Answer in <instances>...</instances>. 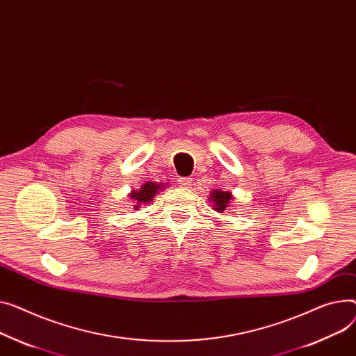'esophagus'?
Returning a JSON list of instances; mask_svg holds the SVG:
<instances>
[{
  "label": "esophagus",
  "mask_w": 356,
  "mask_h": 356,
  "mask_svg": "<svg viewBox=\"0 0 356 356\" xmlns=\"http://www.w3.org/2000/svg\"><path fill=\"white\" fill-rule=\"evenodd\" d=\"M179 184H181L184 187H188V186L192 184V179L191 177H180L179 179Z\"/></svg>",
  "instance_id": "obj_1"
}]
</instances>
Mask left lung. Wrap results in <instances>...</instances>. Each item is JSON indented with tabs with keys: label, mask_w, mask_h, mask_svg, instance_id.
<instances>
[{
	"label": "left lung",
	"mask_w": 356,
	"mask_h": 356,
	"mask_svg": "<svg viewBox=\"0 0 356 356\" xmlns=\"http://www.w3.org/2000/svg\"><path fill=\"white\" fill-rule=\"evenodd\" d=\"M232 199V193L230 192H223L216 188L210 193V200L213 202V209L219 213H223V210H226V207L229 206Z\"/></svg>",
	"instance_id": "1"
}]
</instances>
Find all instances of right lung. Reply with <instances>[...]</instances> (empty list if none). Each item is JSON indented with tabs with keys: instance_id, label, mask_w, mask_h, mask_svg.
Here are the masks:
<instances>
[{
	"instance_id": "right-lung-1",
	"label": "right lung",
	"mask_w": 356,
	"mask_h": 356,
	"mask_svg": "<svg viewBox=\"0 0 356 356\" xmlns=\"http://www.w3.org/2000/svg\"><path fill=\"white\" fill-rule=\"evenodd\" d=\"M165 186L164 184H161V183H153V181H147V183H145L143 186H141L138 191H133L131 193H130V199H133L134 200V209L137 210V209H140V206L141 204H149L152 200H153V197L160 192V191H163Z\"/></svg>"
}]
</instances>
